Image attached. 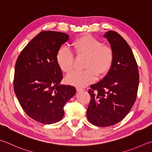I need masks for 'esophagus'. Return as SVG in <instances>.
Returning a JSON list of instances; mask_svg holds the SVG:
<instances>
[{
  "label": "esophagus",
  "instance_id": "obj_1",
  "mask_svg": "<svg viewBox=\"0 0 152 152\" xmlns=\"http://www.w3.org/2000/svg\"><path fill=\"white\" fill-rule=\"evenodd\" d=\"M76 89H77V91H83V90H84V89H83V88H81V87H76Z\"/></svg>",
  "mask_w": 152,
  "mask_h": 152
}]
</instances>
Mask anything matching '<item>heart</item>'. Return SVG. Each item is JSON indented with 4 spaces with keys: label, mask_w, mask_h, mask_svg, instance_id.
Wrapping results in <instances>:
<instances>
[{
    "label": "heart",
    "mask_w": 152,
    "mask_h": 152,
    "mask_svg": "<svg viewBox=\"0 0 152 152\" xmlns=\"http://www.w3.org/2000/svg\"><path fill=\"white\" fill-rule=\"evenodd\" d=\"M77 57L86 58L83 71L73 72L66 77L69 83L77 86H86L92 83L98 75L107 74L113 66L115 53L113 47L103 44L102 40L90 34H85L75 40L73 43ZM56 60L61 71L70 73L73 70L74 53L65 47H61L56 55Z\"/></svg>",
    "instance_id": "1"
}]
</instances>
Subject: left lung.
<instances>
[{
  "mask_svg": "<svg viewBox=\"0 0 152 152\" xmlns=\"http://www.w3.org/2000/svg\"><path fill=\"white\" fill-rule=\"evenodd\" d=\"M107 38L115 53L113 66L105 77L91 86L87 117L90 123L107 127L121 121L137 97L139 71L131 49L117 32L109 31Z\"/></svg>",
  "mask_w": 152,
  "mask_h": 152,
  "instance_id": "obj_1",
  "label": "left lung"
}]
</instances>
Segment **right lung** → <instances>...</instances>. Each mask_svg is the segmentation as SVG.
<instances>
[{
    "label": "right lung",
    "instance_id": "obj_1",
    "mask_svg": "<svg viewBox=\"0 0 152 152\" xmlns=\"http://www.w3.org/2000/svg\"><path fill=\"white\" fill-rule=\"evenodd\" d=\"M67 40L64 33L42 31L24 48L16 62V96L26 115L39 123L59 121L64 106L76 93L73 86L59 85L63 74L56 55Z\"/></svg>",
    "mask_w": 152,
    "mask_h": 152
}]
</instances>
